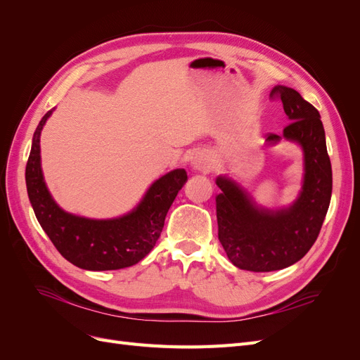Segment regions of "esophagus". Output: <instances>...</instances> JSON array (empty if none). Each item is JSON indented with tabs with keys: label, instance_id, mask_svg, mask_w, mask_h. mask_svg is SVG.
Returning a JSON list of instances; mask_svg holds the SVG:
<instances>
[{
	"label": "esophagus",
	"instance_id": "obj_1",
	"mask_svg": "<svg viewBox=\"0 0 360 360\" xmlns=\"http://www.w3.org/2000/svg\"><path fill=\"white\" fill-rule=\"evenodd\" d=\"M213 167V159L212 155L207 153V151H198L195 153L192 158V168L201 171V172H207L210 171Z\"/></svg>",
	"mask_w": 360,
	"mask_h": 360
}]
</instances>
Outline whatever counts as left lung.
I'll return each instance as SVG.
<instances>
[{
    "mask_svg": "<svg viewBox=\"0 0 360 360\" xmlns=\"http://www.w3.org/2000/svg\"><path fill=\"white\" fill-rule=\"evenodd\" d=\"M270 97L279 99L290 120L284 134H269L267 143L284 138L303 150L304 174L299 197L290 207L269 210L225 176L216 179L217 236L231 263L249 271L285 269L307 255L317 240L332 197V165L326 148L320 112L292 89L276 85Z\"/></svg>",
    "mask_w": 360,
    "mask_h": 360,
    "instance_id": "obj_1",
    "label": "left lung"
}]
</instances>
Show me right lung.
<instances>
[{
    "instance_id": "add662e5",
    "label": "right lung",
    "mask_w": 360,
    "mask_h": 360,
    "mask_svg": "<svg viewBox=\"0 0 360 360\" xmlns=\"http://www.w3.org/2000/svg\"><path fill=\"white\" fill-rule=\"evenodd\" d=\"M52 111L40 120L25 168L28 198L40 226L58 252L79 269L99 271L136 264L156 245L169 207L188 180L186 171L174 169L158 179L132 212L114 219L64 212L51 197L40 165V134Z\"/></svg>"
}]
</instances>
